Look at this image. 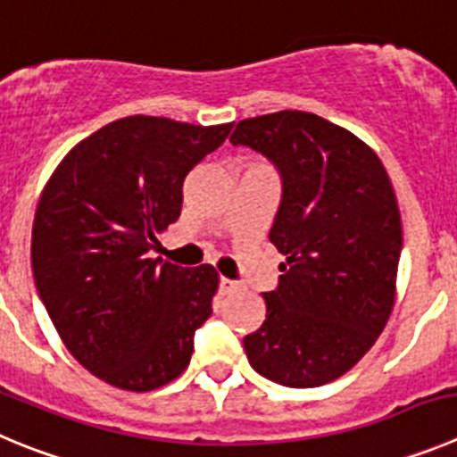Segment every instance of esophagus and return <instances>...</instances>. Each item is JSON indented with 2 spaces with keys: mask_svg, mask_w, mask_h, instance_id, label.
Masks as SVG:
<instances>
[{
  "mask_svg": "<svg viewBox=\"0 0 457 457\" xmlns=\"http://www.w3.org/2000/svg\"><path fill=\"white\" fill-rule=\"evenodd\" d=\"M236 290H237L236 280L224 278V276H221V278H220V292H221V295H231V292H236Z\"/></svg>",
  "mask_w": 457,
  "mask_h": 457,
  "instance_id": "34e87169",
  "label": "esophagus"
}]
</instances>
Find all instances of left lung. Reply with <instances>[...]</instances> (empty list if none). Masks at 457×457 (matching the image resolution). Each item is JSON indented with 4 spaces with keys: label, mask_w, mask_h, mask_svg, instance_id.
Returning <instances> with one entry per match:
<instances>
[{
    "label": "left lung",
    "mask_w": 457,
    "mask_h": 457,
    "mask_svg": "<svg viewBox=\"0 0 457 457\" xmlns=\"http://www.w3.org/2000/svg\"><path fill=\"white\" fill-rule=\"evenodd\" d=\"M283 181L270 240L286 256L267 317L245 337L251 367L286 387L340 378L374 346L396 296L403 228L396 195L374 149L303 111L237 122Z\"/></svg>",
    "instance_id": "obj_1"
}]
</instances>
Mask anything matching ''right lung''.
Listing matches in <instances>:
<instances>
[{
	"label": "right lung",
	"instance_id": "right-lung-1",
	"mask_svg": "<svg viewBox=\"0 0 457 457\" xmlns=\"http://www.w3.org/2000/svg\"><path fill=\"white\" fill-rule=\"evenodd\" d=\"M233 124L131 115L70 149L36 208L31 267L67 351L112 387L152 392L187 370L220 274L152 258L183 181Z\"/></svg>",
	"mask_w": 457,
	"mask_h": 457
}]
</instances>
